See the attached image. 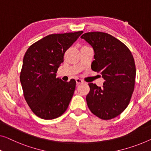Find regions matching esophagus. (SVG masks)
<instances>
[{
	"instance_id": "obj_1",
	"label": "esophagus",
	"mask_w": 151,
	"mask_h": 151,
	"mask_svg": "<svg viewBox=\"0 0 151 151\" xmlns=\"http://www.w3.org/2000/svg\"><path fill=\"white\" fill-rule=\"evenodd\" d=\"M76 84H77V85H79V84H82V83H83V81L82 80L79 79V78H76Z\"/></svg>"
}]
</instances>
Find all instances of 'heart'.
I'll return each instance as SVG.
<instances>
[{"label": "heart", "mask_w": 151, "mask_h": 151, "mask_svg": "<svg viewBox=\"0 0 151 151\" xmlns=\"http://www.w3.org/2000/svg\"><path fill=\"white\" fill-rule=\"evenodd\" d=\"M83 47H87V46H83Z\"/></svg>", "instance_id": "obj_1"}]
</instances>
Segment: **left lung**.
<instances>
[{
	"mask_svg": "<svg viewBox=\"0 0 151 151\" xmlns=\"http://www.w3.org/2000/svg\"><path fill=\"white\" fill-rule=\"evenodd\" d=\"M81 38L93 49L95 60L91 69L100 73L104 79L102 87L89 83L87 106L100 119L116 117L127 107L134 92L136 65L133 55L125 44L107 33L87 32Z\"/></svg>",
	"mask_w": 151,
	"mask_h": 151,
	"instance_id": "obj_1",
	"label": "left lung"
}]
</instances>
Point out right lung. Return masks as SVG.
<instances>
[{
  "label": "right lung",
  "instance_id": "1",
  "mask_svg": "<svg viewBox=\"0 0 151 151\" xmlns=\"http://www.w3.org/2000/svg\"><path fill=\"white\" fill-rule=\"evenodd\" d=\"M83 32L52 34L35 42L26 51L20 73V82L27 104L43 119L59 117L68 109L76 87L56 78L64 55Z\"/></svg>",
  "mask_w": 151,
  "mask_h": 151
}]
</instances>
